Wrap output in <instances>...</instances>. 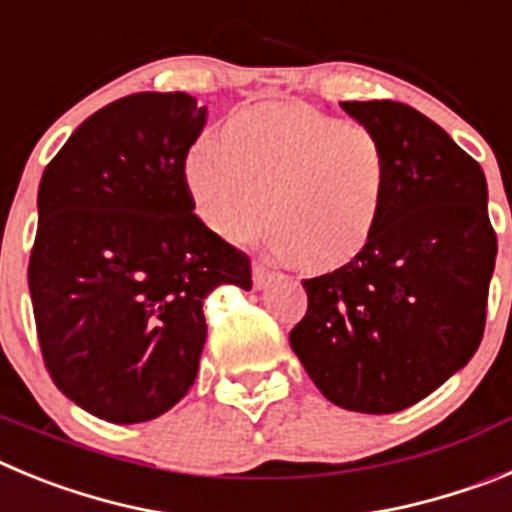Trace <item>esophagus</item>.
Segmentation results:
<instances>
[{"label":"esophagus","instance_id":"esophagus-1","mask_svg":"<svg viewBox=\"0 0 512 512\" xmlns=\"http://www.w3.org/2000/svg\"><path fill=\"white\" fill-rule=\"evenodd\" d=\"M253 284L256 287H266V284L271 282V277H274V269H269V266L264 264V261H253Z\"/></svg>","mask_w":512,"mask_h":512}]
</instances>
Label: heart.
Masks as SVG:
<instances>
[{"mask_svg": "<svg viewBox=\"0 0 512 512\" xmlns=\"http://www.w3.org/2000/svg\"><path fill=\"white\" fill-rule=\"evenodd\" d=\"M390 184L377 130L307 104L238 112L187 158L189 194L215 233L246 241L266 212L269 246L307 271L338 269L372 243Z\"/></svg>", "mask_w": 512, "mask_h": 512, "instance_id": "obj_1", "label": "heart"}]
</instances>
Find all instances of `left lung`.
Wrapping results in <instances>:
<instances>
[{
	"label": "left lung",
	"mask_w": 512,
	"mask_h": 512,
	"mask_svg": "<svg viewBox=\"0 0 512 512\" xmlns=\"http://www.w3.org/2000/svg\"><path fill=\"white\" fill-rule=\"evenodd\" d=\"M341 107L384 140L390 200L354 261L302 282L307 312L289 343L333 405L397 413L438 390L479 348L497 235L485 171L446 130L392 99Z\"/></svg>",
	"instance_id": "1"
}]
</instances>
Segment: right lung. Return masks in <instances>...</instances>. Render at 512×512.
I'll return each instance as SVG.
<instances>
[{"instance_id": "right-lung-1", "label": "right lung", "mask_w": 512, "mask_h": 512, "mask_svg": "<svg viewBox=\"0 0 512 512\" xmlns=\"http://www.w3.org/2000/svg\"><path fill=\"white\" fill-rule=\"evenodd\" d=\"M207 107L138 92L81 122L45 166L27 284L45 369L110 423L182 400L207 338L205 297L251 289V259L194 215L187 153Z\"/></svg>"}]
</instances>
